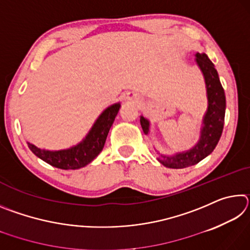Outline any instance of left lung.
Masks as SVG:
<instances>
[{
  "label": "left lung",
  "mask_w": 250,
  "mask_h": 250,
  "mask_svg": "<svg viewBox=\"0 0 250 250\" xmlns=\"http://www.w3.org/2000/svg\"><path fill=\"white\" fill-rule=\"evenodd\" d=\"M195 57L196 64L200 67L205 79L208 105L203 118L200 139L192 149L173 155L158 153L159 162L170 168H184L195 166L214 151L223 132L226 98L222 83L219 82L217 70L215 69L214 64L206 54L197 53ZM140 124L145 134H149L150 121L141 116Z\"/></svg>",
  "instance_id": "obj_1"
}]
</instances>
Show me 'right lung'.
Returning <instances> with one entry per match:
<instances>
[{"label": "right lung", "instance_id": "1", "mask_svg": "<svg viewBox=\"0 0 250 250\" xmlns=\"http://www.w3.org/2000/svg\"><path fill=\"white\" fill-rule=\"evenodd\" d=\"M120 104L110 105L101 113L82 142L66 150L49 151L40 149L27 142L29 150L52 167L62 170H77L86 167L104 149L105 139L120 109Z\"/></svg>", "mask_w": 250, "mask_h": 250}]
</instances>
